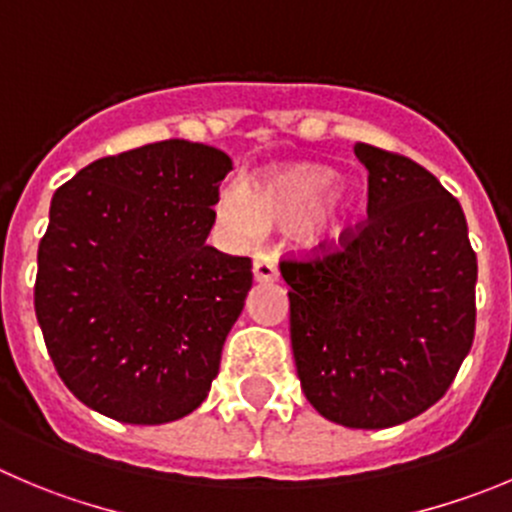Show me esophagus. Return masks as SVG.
I'll list each match as a JSON object with an SVG mask.
<instances>
[{
	"label": "esophagus",
	"mask_w": 512,
	"mask_h": 512,
	"mask_svg": "<svg viewBox=\"0 0 512 512\" xmlns=\"http://www.w3.org/2000/svg\"><path fill=\"white\" fill-rule=\"evenodd\" d=\"M253 276L256 281H276L279 279V264L269 253H256L253 256Z\"/></svg>",
	"instance_id": "1"
}]
</instances>
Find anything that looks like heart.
<instances>
[{"label":"heart","instance_id":"heart-1","mask_svg":"<svg viewBox=\"0 0 512 512\" xmlns=\"http://www.w3.org/2000/svg\"><path fill=\"white\" fill-rule=\"evenodd\" d=\"M337 170L314 163H291L264 170L253 191L228 180L218 191L216 216L233 241H251L269 226H294L296 236L321 246L342 236L349 203L337 186Z\"/></svg>","mask_w":512,"mask_h":512}]
</instances>
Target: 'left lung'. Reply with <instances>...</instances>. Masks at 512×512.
<instances>
[{
    "mask_svg": "<svg viewBox=\"0 0 512 512\" xmlns=\"http://www.w3.org/2000/svg\"><path fill=\"white\" fill-rule=\"evenodd\" d=\"M367 221L342 246L281 261L291 349L316 412L354 430L432 407L475 337L478 259L457 198L405 155L357 143Z\"/></svg>",
    "mask_w": 512,
    "mask_h": 512,
    "instance_id": "8db88e82",
    "label": "left lung"
}]
</instances>
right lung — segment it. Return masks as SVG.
I'll list each match as a JSON object with an SVG mask.
<instances>
[{
  "label": "right lung",
  "instance_id": "add662e5",
  "mask_svg": "<svg viewBox=\"0 0 512 512\" xmlns=\"http://www.w3.org/2000/svg\"><path fill=\"white\" fill-rule=\"evenodd\" d=\"M223 150L160 140L95 160L52 196L34 311L82 405L128 425L201 407L253 284L251 259L208 246Z\"/></svg>",
  "mask_w": 512,
  "mask_h": 512
}]
</instances>
